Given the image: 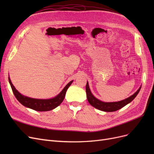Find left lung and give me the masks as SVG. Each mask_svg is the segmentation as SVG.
<instances>
[{"instance_id": "1", "label": "left lung", "mask_w": 154, "mask_h": 154, "mask_svg": "<svg viewBox=\"0 0 154 154\" xmlns=\"http://www.w3.org/2000/svg\"><path fill=\"white\" fill-rule=\"evenodd\" d=\"M140 89H141V87H139V89L135 92L133 95L130 96L127 99L122 100L120 101L103 102L99 100H97L96 97H95L92 95V94L91 92L89 86H88V82H87V85H86V94H87V98L88 103H89L92 106H94V108L104 112H114L123 108V106L130 103V102H131L135 97H136Z\"/></svg>"}]
</instances>
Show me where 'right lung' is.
Here are the masks:
<instances>
[{
    "instance_id": "1",
    "label": "right lung",
    "mask_w": 154,
    "mask_h": 154,
    "mask_svg": "<svg viewBox=\"0 0 154 154\" xmlns=\"http://www.w3.org/2000/svg\"><path fill=\"white\" fill-rule=\"evenodd\" d=\"M8 79H9V82H10L11 87L12 88L13 94L16 97L17 100L19 101L22 105L27 107V108H29L36 111H40V112L51 110L55 109L56 107H57L58 106H59L60 104H61L62 102L64 100L65 96H66L67 90L68 89V88L69 87L70 85H71V83L73 82V81L70 82L68 84L63 88V89L61 91V92H60V94H58L57 96L53 97V98L48 99V100H41V99L31 98V97H27L21 94L12 84L10 77L8 78Z\"/></svg>"
}]
</instances>
